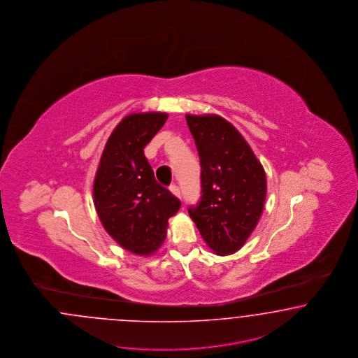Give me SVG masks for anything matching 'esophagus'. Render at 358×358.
<instances>
[{"label": "esophagus", "mask_w": 358, "mask_h": 358, "mask_svg": "<svg viewBox=\"0 0 358 358\" xmlns=\"http://www.w3.org/2000/svg\"><path fill=\"white\" fill-rule=\"evenodd\" d=\"M170 191H171V194H173V196L180 199V189H179L178 185H171V187H170Z\"/></svg>", "instance_id": "esophagus-1"}]
</instances>
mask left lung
Returning a JSON list of instances; mask_svg holds the SVG:
<instances>
[{
  "mask_svg": "<svg viewBox=\"0 0 358 358\" xmlns=\"http://www.w3.org/2000/svg\"><path fill=\"white\" fill-rule=\"evenodd\" d=\"M201 164V200L189 208L204 243L231 255L253 233L265 207L267 180L243 134L219 115H185Z\"/></svg>",
  "mask_w": 358,
  "mask_h": 358,
  "instance_id": "left-lung-1",
  "label": "left lung"
}]
</instances>
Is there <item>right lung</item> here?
Here are the masks:
<instances>
[{"instance_id": "add662e5", "label": "right lung", "mask_w": 358, "mask_h": 358, "mask_svg": "<svg viewBox=\"0 0 358 358\" xmlns=\"http://www.w3.org/2000/svg\"><path fill=\"white\" fill-rule=\"evenodd\" d=\"M167 117L164 112L125 115L105 143L93 180V204L105 231L139 257L158 252L169 219L180 208V201L158 185L143 152Z\"/></svg>"}]
</instances>
